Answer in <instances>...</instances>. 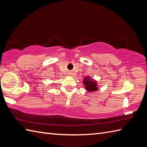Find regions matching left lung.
Returning a JSON list of instances; mask_svg holds the SVG:
<instances>
[{"label":"left lung","instance_id":"8db88e82","mask_svg":"<svg viewBox=\"0 0 147 147\" xmlns=\"http://www.w3.org/2000/svg\"><path fill=\"white\" fill-rule=\"evenodd\" d=\"M83 84L85 86V88L89 92H94L98 91V86L97 81L92 78L89 76H85L83 80Z\"/></svg>","mask_w":147,"mask_h":147}]
</instances>
